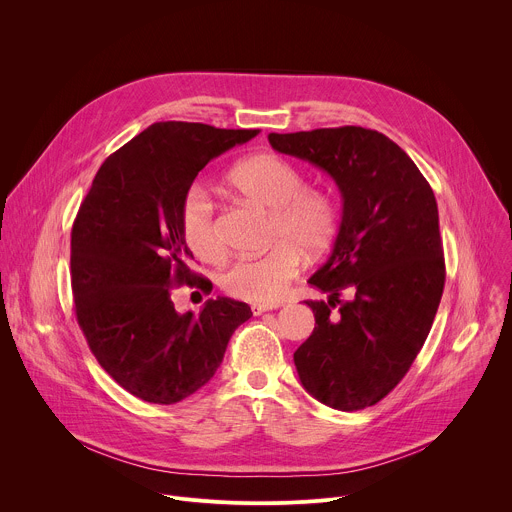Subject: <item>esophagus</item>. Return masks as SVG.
Masks as SVG:
<instances>
[{"mask_svg": "<svg viewBox=\"0 0 512 512\" xmlns=\"http://www.w3.org/2000/svg\"><path fill=\"white\" fill-rule=\"evenodd\" d=\"M279 307H281V303H253V305H251V311H253L255 315H261V313H265V311L279 309Z\"/></svg>", "mask_w": 512, "mask_h": 512, "instance_id": "esophagus-1", "label": "esophagus"}]
</instances>
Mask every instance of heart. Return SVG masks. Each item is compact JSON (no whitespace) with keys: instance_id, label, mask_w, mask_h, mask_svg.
Here are the masks:
<instances>
[{"instance_id":"heart-1","label":"heart","mask_w":512,"mask_h":512,"mask_svg":"<svg viewBox=\"0 0 512 512\" xmlns=\"http://www.w3.org/2000/svg\"><path fill=\"white\" fill-rule=\"evenodd\" d=\"M233 191L271 213V239L279 241L257 257H239L221 275L233 297L273 303L299 275L303 252L325 251L337 229V207L329 193L305 187L301 170L275 152H259L237 162L227 175ZM181 227L187 245L205 261H217L225 245L217 223V205L205 185H191L181 203Z\"/></svg>"}]
</instances>
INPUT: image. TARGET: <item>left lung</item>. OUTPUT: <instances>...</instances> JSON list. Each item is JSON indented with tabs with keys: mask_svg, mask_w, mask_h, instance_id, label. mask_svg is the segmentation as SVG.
I'll list each match as a JSON object with an SVG mask.
<instances>
[{
	"mask_svg": "<svg viewBox=\"0 0 512 512\" xmlns=\"http://www.w3.org/2000/svg\"><path fill=\"white\" fill-rule=\"evenodd\" d=\"M269 144L327 173L342 193V223L309 283L315 327L293 354L303 388L352 412L378 404L406 376L430 333L444 289L438 207L412 158L362 126L269 134ZM352 288L355 297L339 302Z\"/></svg>",
	"mask_w": 512,
	"mask_h": 512,
	"instance_id": "obj_1",
	"label": "left lung"
}]
</instances>
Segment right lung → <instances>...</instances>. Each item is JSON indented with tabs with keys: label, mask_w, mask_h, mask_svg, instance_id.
<instances>
[{
	"label": "right lung",
	"mask_w": 512,
	"mask_h": 512,
	"mask_svg": "<svg viewBox=\"0 0 512 512\" xmlns=\"http://www.w3.org/2000/svg\"><path fill=\"white\" fill-rule=\"evenodd\" d=\"M257 134L154 122L104 160L80 205L70 257L76 319L98 364L144 402L177 404L203 388L253 315L231 297L179 313L170 291L197 277L181 227L187 189L213 158ZM195 285L213 287L203 277Z\"/></svg>",
	"instance_id": "1"
}]
</instances>
